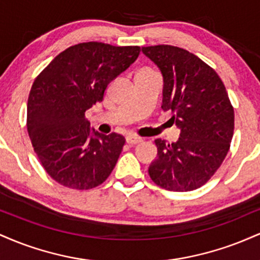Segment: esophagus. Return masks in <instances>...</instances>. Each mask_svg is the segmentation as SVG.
I'll return each mask as SVG.
<instances>
[{
	"label": "esophagus",
	"instance_id": "1",
	"mask_svg": "<svg viewBox=\"0 0 260 260\" xmlns=\"http://www.w3.org/2000/svg\"><path fill=\"white\" fill-rule=\"evenodd\" d=\"M126 140L129 145H136V144H139V143H142V139L136 136H128Z\"/></svg>",
	"mask_w": 260,
	"mask_h": 260
}]
</instances>
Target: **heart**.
Instances as JSON below:
<instances>
[{"instance_id":"obj_1","label":"heart","mask_w":260,"mask_h":260,"mask_svg":"<svg viewBox=\"0 0 260 260\" xmlns=\"http://www.w3.org/2000/svg\"><path fill=\"white\" fill-rule=\"evenodd\" d=\"M140 72H149V71H147V70H143V71H140Z\"/></svg>"}]
</instances>
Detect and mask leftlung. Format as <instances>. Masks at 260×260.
I'll return each mask as SVG.
<instances>
[{
	"label": "left lung",
	"instance_id": "left-lung-1",
	"mask_svg": "<svg viewBox=\"0 0 260 260\" xmlns=\"http://www.w3.org/2000/svg\"><path fill=\"white\" fill-rule=\"evenodd\" d=\"M164 77L162 110L181 128L169 144L155 139L157 157L149 166L155 184L174 192L202 187L221 166L231 145L235 111L222 80L194 53L171 45L142 47Z\"/></svg>",
	"mask_w": 260,
	"mask_h": 260
}]
</instances>
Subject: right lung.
<instances>
[{
    "mask_svg": "<svg viewBox=\"0 0 260 260\" xmlns=\"http://www.w3.org/2000/svg\"><path fill=\"white\" fill-rule=\"evenodd\" d=\"M139 53V46L77 44L56 56L35 78L26 128L39 161L57 183L91 189L112 172L126 139L117 133L91 132L85 111L104 100L110 82Z\"/></svg>",
    "mask_w": 260,
    "mask_h": 260,
    "instance_id": "add662e5",
    "label": "right lung"
}]
</instances>
